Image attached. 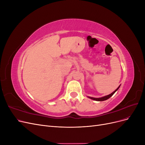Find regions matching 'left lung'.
<instances>
[{
  "mask_svg": "<svg viewBox=\"0 0 145 145\" xmlns=\"http://www.w3.org/2000/svg\"><path fill=\"white\" fill-rule=\"evenodd\" d=\"M120 85L118 86L117 88L114 91V92H112V93H111V94H109V95H105V96H103V97H100V98H94V97H89V96H88V98H89V99H92V100H95V101H99V102H101V101H105V100H108V99H109L110 98L111 96L114 94L116 92L118 89V88H120Z\"/></svg>",
  "mask_w": 145,
  "mask_h": 145,
  "instance_id": "obj_1",
  "label": "left lung"
}]
</instances>
